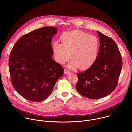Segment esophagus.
Here are the masks:
<instances>
[{"instance_id":"esophagus-1","label":"esophagus","mask_w":132,"mask_h":132,"mask_svg":"<svg viewBox=\"0 0 132 132\" xmlns=\"http://www.w3.org/2000/svg\"><path fill=\"white\" fill-rule=\"evenodd\" d=\"M70 72V71H69V70H66V69H64V73H65V74H68V73H69Z\"/></svg>"}]
</instances>
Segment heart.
I'll return each mask as SVG.
<instances>
[{"label":"heart","instance_id":"heart-1","mask_svg":"<svg viewBox=\"0 0 132 132\" xmlns=\"http://www.w3.org/2000/svg\"><path fill=\"white\" fill-rule=\"evenodd\" d=\"M62 43L55 41L52 44L55 61L64 64L70 57L72 60L69 68H80L86 70L96 63L99 55L100 43L95 35L80 30L65 32L61 36Z\"/></svg>","mask_w":132,"mask_h":132}]
</instances>
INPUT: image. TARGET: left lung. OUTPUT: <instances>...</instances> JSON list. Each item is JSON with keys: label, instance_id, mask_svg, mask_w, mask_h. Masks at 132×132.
<instances>
[{"label": "left lung", "instance_id": "obj_1", "mask_svg": "<svg viewBox=\"0 0 132 132\" xmlns=\"http://www.w3.org/2000/svg\"><path fill=\"white\" fill-rule=\"evenodd\" d=\"M100 43L98 57L91 67L77 74L76 88L91 99L105 97L114 90L122 67L121 53L116 42L97 31Z\"/></svg>", "mask_w": 132, "mask_h": 132}]
</instances>
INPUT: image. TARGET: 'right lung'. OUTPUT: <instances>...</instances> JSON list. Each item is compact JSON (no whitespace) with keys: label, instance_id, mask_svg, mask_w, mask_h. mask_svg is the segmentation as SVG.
Segmentation results:
<instances>
[{"label":"right lung","instance_id":"obj_1","mask_svg":"<svg viewBox=\"0 0 132 132\" xmlns=\"http://www.w3.org/2000/svg\"><path fill=\"white\" fill-rule=\"evenodd\" d=\"M57 29L44 27L23 35L13 46L9 58L11 82L20 95L34 102L45 100L64 69L53 60L51 45Z\"/></svg>","mask_w":132,"mask_h":132}]
</instances>
